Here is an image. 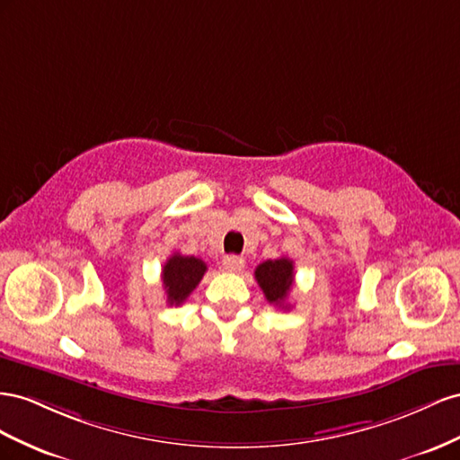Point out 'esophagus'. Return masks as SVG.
<instances>
[{"label": "esophagus", "instance_id": "34e87169", "mask_svg": "<svg viewBox=\"0 0 460 460\" xmlns=\"http://www.w3.org/2000/svg\"><path fill=\"white\" fill-rule=\"evenodd\" d=\"M221 264H223V270H227V271H241L244 268V258L226 256V258H223Z\"/></svg>", "mask_w": 460, "mask_h": 460}]
</instances>
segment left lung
Here are the masks:
<instances>
[{"mask_svg": "<svg viewBox=\"0 0 460 460\" xmlns=\"http://www.w3.org/2000/svg\"><path fill=\"white\" fill-rule=\"evenodd\" d=\"M254 278L261 291H264L268 303L275 306H283L295 281L293 260L281 256L278 260L261 261L254 271Z\"/></svg>", "mask_w": 460, "mask_h": 460, "instance_id": "1", "label": "left lung"}]
</instances>
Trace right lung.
Here are the masks:
<instances>
[{"label":"right lung","mask_w":460,"mask_h":460,"mask_svg":"<svg viewBox=\"0 0 460 460\" xmlns=\"http://www.w3.org/2000/svg\"><path fill=\"white\" fill-rule=\"evenodd\" d=\"M208 266L206 261L194 256H182L179 252L172 254L162 270V281L167 295V305H182L194 291L196 285L204 278Z\"/></svg>","instance_id":"obj_1"}]
</instances>
